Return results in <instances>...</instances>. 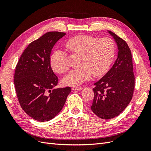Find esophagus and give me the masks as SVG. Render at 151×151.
<instances>
[{"label":"esophagus","instance_id":"obj_1","mask_svg":"<svg viewBox=\"0 0 151 151\" xmlns=\"http://www.w3.org/2000/svg\"><path fill=\"white\" fill-rule=\"evenodd\" d=\"M83 89V87H73L72 88V90H75V91H81Z\"/></svg>","mask_w":151,"mask_h":151}]
</instances>
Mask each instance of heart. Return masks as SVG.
<instances>
[{
  "label": "heart",
  "mask_w": 151,
  "mask_h": 151,
  "mask_svg": "<svg viewBox=\"0 0 151 151\" xmlns=\"http://www.w3.org/2000/svg\"><path fill=\"white\" fill-rule=\"evenodd\" d=\"M70 54L81 56L79 68L71 71L62 80L66 86H78L89 80L92 76L100 77L109 70L115 55V45L110 38H100L89 35H78L65 43ZM50 65L58 74L68 70L66 53L55 50L50 57Z\"/></svg>",
  "instance_id": "obj_1"
}]
</instances>
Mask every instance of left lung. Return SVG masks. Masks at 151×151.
<instances>
[{
	"mask_svg": "<svg viewBox=\"0 0 151 151\" xmlns=\"http://www.w3.org/2000/svg\"><path fill=\"white\" fill-rule=\"evenodd\" d=\"M118 45V57L111 68L94 83L91 109L98 117L108 120L124 110L133 97L135 76L130 49L124 40L109 31Z\"/></svg>",
	"mask_w": 151,
	"mask_h": 151,
	"instance_id": "1",
	"label": "left lung"
}]
</instances>
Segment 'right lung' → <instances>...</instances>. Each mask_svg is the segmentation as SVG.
Listing matches in <instances>:
<instances>
[{"label":"right lung","instance_id":"right-lung-1","mask_svg":"<svg viewBox=\"0 0 151 151\" xmlns=\"http://www.w3.org/2000/svg\"><path fill=\"white\" fill-rule=\"evenodd\" d=\"M65 33L51 31L32 42L18 61L14 83L22 109L33 119L47 122L60 112L71 88L53 89L58 77L50 65V54Z\"/></svg>","mask_w":151,"mask_h":151}]
</instances>
